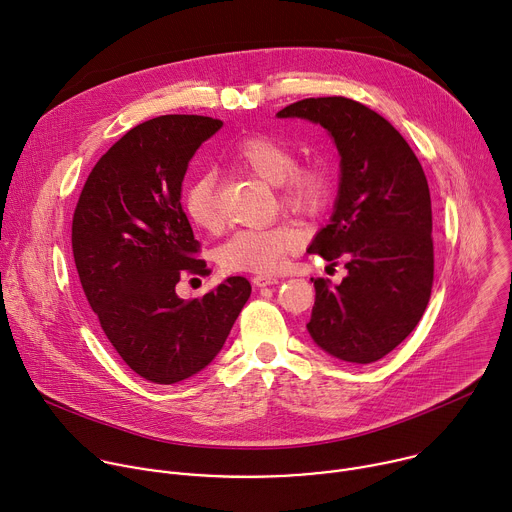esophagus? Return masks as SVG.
I'll list each match as a JSON object with an SVG mask.
<instances>
[{"label":"esophagus","mask_w":512,"mask_h":512,"mask_svg":"<svg viewBox=\"0 0 512 512\" xmlns=\"http://www.w3.org/2000/svg\"><path fill=\"white\" fill-rule=\"evenodd\" d=\"M251 281H253V285H255V287H265V285H273V283H277V277H273V275H265V273H259V275H255Z\"/></svg>","instance_id":"1"}]
</instances>
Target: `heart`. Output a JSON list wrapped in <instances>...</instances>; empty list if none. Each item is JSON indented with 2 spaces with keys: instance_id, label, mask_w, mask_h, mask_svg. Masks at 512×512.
Wrapping results in <instances>:
<instances>
[{
  "instance_id": "1",
  "label": "heart",
  "mask_w": 512,
  "mask_h": 512,
  "mask_svg": "<svg viewBox=\"0 0 512 512\" xmlns=\"http://www.w3.org/2000/svg\"><path fill=\"white\" fill-rule=\"evenodd\" d=\"M231 160L245 172L267 184H275L279 202L298 214H318L330 196V176L320 162H300L289 145L277 137L255 133L235 143ZM182 206L188 221L204 231L218 233L223 227L221 210L216 202L214 178L200 172L184 188ZM304 243V231L277 221L259 229H241L231 235L216 251V259L231 273H269L279 263L296 253Z\"/></svg>"
}]
</instances>
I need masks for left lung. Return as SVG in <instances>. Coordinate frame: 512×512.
<instances>
[{
	"label": "left lung",
	"mask_w": 512,
	"mask_h": 512,
	"mask_svg": "<svg viewBox=\"0 0 512 512\" xmlns=\"http://www.w3.org/2000/svg\"><path fill=\"white\" fill-rule=\"evenodd\" d=\"M277 117L320 123L340 154V190L330 225L308 253L344 261L340 285L312 277L308 332L328 354L369 364L399 346L421 320L433 285L431 198L403 135L346 97L291 103Z\"/></svg>",
	"instance_id": "1"
}]
</instances>
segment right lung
I'll return each mask as SVG.
<instances>
[{
  "label": "right lung",
  "mask_w": 512,
  "mask_h": 512,
  "mask_svg": "<svg viewBox=\"0 0 512 512\" xmlns=\"http://www.w3.org/2000/svg\"><path fill=\"white\" fill-rule=\"evenodd\" d=\"M221 127L202 115L139 123L95 164L72 216V255L89 306L127 367L158 385L202 371L251 296L241 275L200 300L176 294L180 277L210 273L196 259L182 180Z\"/></svg>",
  "instance_id": "add662e5"
}]
</instances>
